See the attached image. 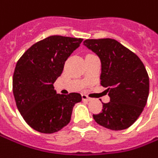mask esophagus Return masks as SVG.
<instances>
[{"instance_id": "obj_1", "label": "esophagus", "mask_w": 158, "mask_h": 158, "mask_svg": "<svg viewBox=\"0 0 158 158\" xmlns=\"http://www.w3.org/2000/svg\"><path fill=\"white\" fill-rule=\"evenodd\" d=\"M82 99L84 101H90V98H88L86 95H82Z\"/></svg>"}]
</instances>
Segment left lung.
I'll return each instance as SVG.
<instances>
[{
  "label": "left lung",
  "mask_w": 158,
  "mask_h": 158,
  "mask_svg": "<svg viewBox=\"0 0 158 158\" xmlns=\"http://www.w3.org/2000/svg\"><path fill=\"white\" fill-rule=\"evenodd\" d=\"M84 45L100 58L101 85L110 102H102L96 122L111 130H123L140 115L149 96V76L141 60L114 39H87Z\"/></svg>",
  "instance_id": "8db88e82"
}]
</instances>
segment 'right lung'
Wrapping results in <instances>:
<instances>
[{
  "label": "right lung",
  "mask_w": 158,
  "mask_h": 158,
  "mask_svg": "<svg viewBox=\"0 0 158 158\" xmlns=\"http://www.w3.org/2000/svg\"><path fill=\"white\" fill-rule=\"evenodd\" d=\"M82 38L50 36L33 44L18 60L13 77L16 105L28 125L39 133H53L70 122L73 108L81 95L56 93L53 84L65 61Z\"/></svg>",
  "instance_id": "1"
}]
</instances>
